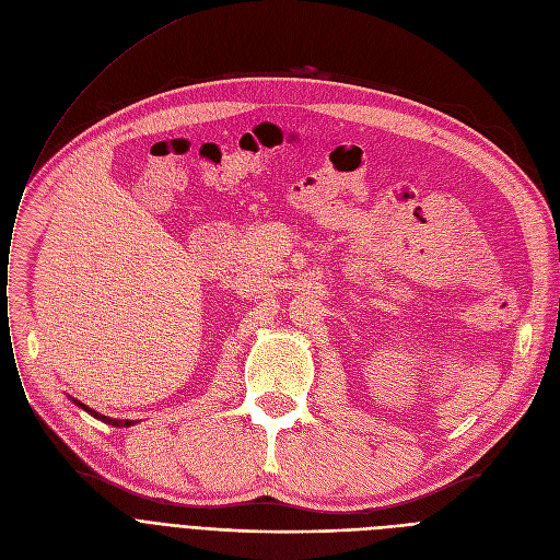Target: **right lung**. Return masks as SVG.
<instances>
[{"label":"right lung","mask_w":560,"mask_h":560,"mask_svg":"<svg viewBox=\"0 0 560 560\" xmlns=\"http://www.w3.org/2000/svg\"><path fill=\"white\" fill-rule=\"evenodd\" d=\"M77 407H81L83 411H88L92 418H96V420H102V422H108V424H113V427H130V424H136L138 420H117V418H108V416H104V413H98V411H94V409H90L88 405H83L81 400H74L72 396H68Z\"/></svg>","instance_id":"add662e5"}]
</instances>
